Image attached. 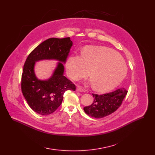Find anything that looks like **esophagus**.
<instances>
[{
  "label": "esophagus",
  "instance_id": "1",
  "mask_svg": "<svg viewBox=\"0 0 155 155\" xmlns=\"http://www.w3.org/2000/svg\"><path fill=\"white\" fill-rule=\"evenodd\" d=\"M76 91H78V92H84V90L83 89V88H82L81 86H79L77 88Z\"/></svg>",
  "mask_w": 155,
  "mask_h": 155
}]
</instances>
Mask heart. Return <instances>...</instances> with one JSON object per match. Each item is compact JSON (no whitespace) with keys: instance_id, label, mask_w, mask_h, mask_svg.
I'll return each instance as SVG.
<instances>
[{"instance_id":"heart-1","label":"heart","mask_w":155,"mask_h":155,"mask_svg":"<svg viewBox=\"0 0 155 155\" xmlns=\"http://www.w3.org/2000/svg\"><path fill=\"white\" fill-rule=\"evenodd\" d=\"M66 72L77 80L89 73L94 90L107 92L119 85L125 78L127 67L117 53L105 47L87 46L82 54H74L68 59Z\"/></svg>"}]
</instances>
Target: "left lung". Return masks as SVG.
Wrapping results in <instances>:
<instances>
[{"mask_svg": "<svg viewBox=\"0 0 155 155\" xmlns=\"http://www.w3.org/2000/svg\"><path fill=\"white\" fill-rule=\"evenodd\" d=\"M127 93L123 87L101 95L92 94L94 101L91 105L83 108L84 112L91 117L102 118L112 114L121 106Z\"/></svg>", "mask_w": 155, "mask_h": 155, "instance_id": "left-lung-1", "label": "left lung"}]
</instances>
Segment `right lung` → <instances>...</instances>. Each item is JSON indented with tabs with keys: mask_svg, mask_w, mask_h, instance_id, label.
Masks as SVG:
<instances>
[{
	"mask_svg": "<svg viewBox=\"0 0 155 155\" xmlns=\"http://www.w3.org/2000/svg\"><path fill=\"white\" fill-rule=\"evenodd\" d=\"M70 37L50 38L41 43L28 56L21 76V91L32 110L48 115L61 105L68 90L75 91V85L64 75L65 63L72 46ZM44 59L58 60L53 75L48 80L38 79L34 73L35 62Z\"/></svg>",
	"mask_w": 155,
	"mask_h": 155,
	"instance_id": "add662e5",
	"label": "right lung"
}]
</instances>
